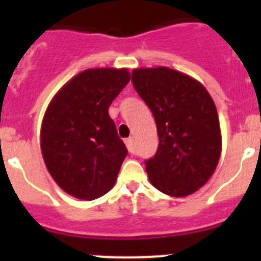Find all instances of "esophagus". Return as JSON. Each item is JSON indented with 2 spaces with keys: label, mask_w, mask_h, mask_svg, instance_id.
Wrapping results in <instances>:
<instances>
[{
  "label": "esophagus",
  "mask_w": 261,
  "mask_h": 261,
  "mask_svg": "<svg viewBox=\"0 0 261 261\" xmlns=\"http://www.w3.org/2000/svg\"><path fill=\"white\" fill-rule=\"evenodd\" d=\"M135 140H133V137H129L125 140V145H126V149H128V151L130 154L135 153Z\"/></svg>",
  "instance_id": "esophagus-1"
}]
</instances>
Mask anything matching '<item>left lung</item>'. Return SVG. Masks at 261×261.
Returning a JSON list of instances; mask_svg holds the SVG:
<instances>
[{
	"label": "left lung",
	"instance_id": "obj_1",
	"mask_svg": "<svg viewBox=\"0 0 261 261\" xmlns=\"http://www.w3.org/2000/svg\"><path fill=\"white\" fill-rule=\"evenodd\" d=\"M132 82L155 119L159 144L146 159L149 180L174 197L197 191L221 155V130L213 99L204 86L168 68L136 69Z\"/></svg>",
	"mask_w": 261,
	"mask_h": 261
}]
</instances>
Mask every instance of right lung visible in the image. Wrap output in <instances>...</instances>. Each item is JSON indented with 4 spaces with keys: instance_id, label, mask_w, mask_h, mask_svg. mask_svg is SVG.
I'll return each instance as SVG.
<instances>
[{
    "instance_id": "add662e5",
    "label": "right lung",
    "mask_w": 261,
    "mask_h": 261,
    "mask_svg": "<svg viewBox=\"0 0 261 261\" xmlns=\"http://www.w3.org/2000/svg\"><path fill=\"white\" fill-rule=\"evenodd\" d=\"M126 69H89L60 90L41 125V153L57 184L77 199H98L114 187L126 147L110 105L128 85Z\"/></svg>"
}]
</instances>
